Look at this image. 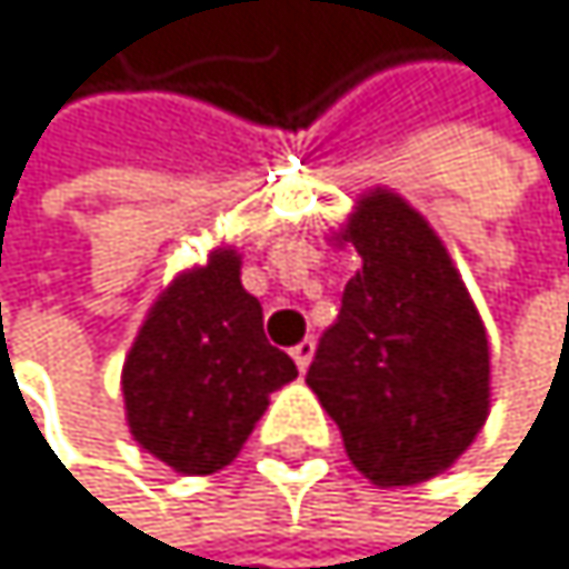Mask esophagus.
Returning a JSON list of instances; mask_svg holds the SVG:
<instances>
[{
	"label": "esophagus",
	"mask_w": 569,
	"mask_h": 569,
	"mask_svg": "<svg viewBox=\"0 0 569 569\" xmlns=\"http://www.w3.org/2000/svg\"><path fill=\"white\" fill-rule=\"evenodd\" d=\"M313 348H317V345H313V338H303L300 345H293V351H290V355H293V361H297V368H300V371H307V365L313 361Z\"/></svg>",
	"instance_id": "obj_1"
}]
</instances>
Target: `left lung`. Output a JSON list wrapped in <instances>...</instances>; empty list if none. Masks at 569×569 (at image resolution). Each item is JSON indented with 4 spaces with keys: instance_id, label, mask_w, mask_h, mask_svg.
Wrapping results in <instances>:
<instances>
[{
    "instance_id": "1",
    "label": "left lung",
    "mask_w": 569,
    "mask_h": 569,
    "mask_svg": "<svg viewBox=\"0 0 569 569\" xmlns=\"http://www.w3.org/2000/svg\"><path fill=\"white\" fill-rule=\"evenodd\" d=\"M341 242L355 246L361 269L317 345L307 386L368 481H427L485 427V323L433 228L396 193L365 198Z\"/></svg>"
}]
</instances>
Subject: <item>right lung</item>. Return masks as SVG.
I'll return each mask as SVG.
<instances>
[{
    "mask_svg": "<svg viewBox=\"0 0 569 569\" xmlns=\"http://www.w3.org/2000/svg\"><path fill=\"white\" fill-rule=\"evenodd\" d=\"M238 266L224 249L177 276L122 368L132 437L180 475L231 465L269 392L297 379L293 358L266 341L262 307L242 290Z\"/></svg>",
    "mask_w": 569,
    "mask_h": 569,
    "instance_id": "right-lung-1",
    "label": "right lung"
}]
</instances>
